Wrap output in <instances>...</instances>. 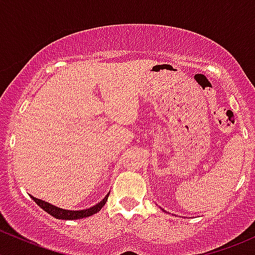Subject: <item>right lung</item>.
I'll list each match as a JSON object with an SVG mask.
<instances>
[{
    "mask_svg": "<svg viewBox=\"0 0 255 255\" xmlns=\"http://www.w3.org/2000/svg\"><path fill=\"white\" fill-rule=\"evenodd\" d=\"M32 199L34 200V202L38 205V206L42 207L45 212L49 213V215H51L53 217L58 218V220H79V218L89 217V216H92V215H95V213L99 212V211L104 207V205L106 204L107 199H109V195H107V196L105 197L101 202H99L97 205H95V206L86 208V210H80V211L63 210V208L56 207V206H54V205H50L49 202L42 201V200L35 199V197H33V196H32Z\"/></svg>",
    "mask_w": 255,
    "mask_h": 255,
    "instance_id": "add662e5",
    "label": "right lung"
}]
</instances>
